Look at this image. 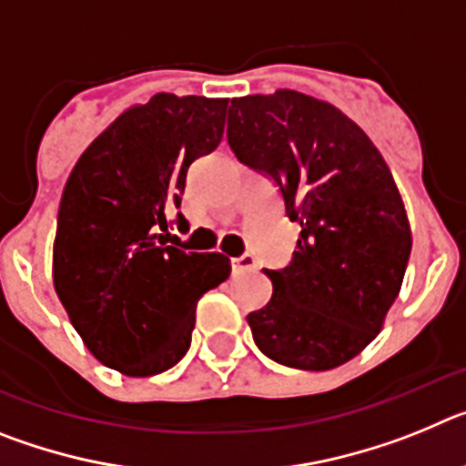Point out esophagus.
Segmentation results:
<instances>
[{"label": "esophagus", "instance_id": "1", "mask_svg": "<svg viewBox=\"0 0 466 466\" xmlns=\"http://www.w3.org/2000/svg\"><path fill=\"white\" fill-rule=\"evenodd\" d=\"M230 268H233V273H247V270L257 268V261L245 254L240 258H230Z\"/></svg>", "mask_w": 466, "mask_h": 466}]
</instances>
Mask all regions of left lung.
<instances>
[{"label":"left lung","instance_id":"8db88e82","mask_svg":"<svg viewBox=\"0 0 466 466\" xmlns=\"http://www.w3.org/2000/svg\"><path fill=\"white\" fill-rule=\"evenodd\" d=\"M226 135L300 226L289 268L266 270L273 299L247 315L254 343L291 369H336L376 339L401 291L413 233L392 172L352 118L299 90L236 97Z\"/></svg>","mask_w":466,"mask_h":466}]
</instances>
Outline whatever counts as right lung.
<instances>
[{"label":"right lung","instance_id":"obj_1","mask_svg":"<svg viewBox=\"0 0 466 466\" xmlns=\"http://www.w3.org/2000/svg\"><path fill=\"white\" fill-rule=\"evenodd\" d=\"M228 100L156 93L127 106L76 160L53 240V287L90 355L130 378L187 355L196 306L230 275L224 254L166 245L187 170L224 137ZM182 221V217H179Z\"/></svg>","mask_w":466,"mask_h":466}]
</instances>
